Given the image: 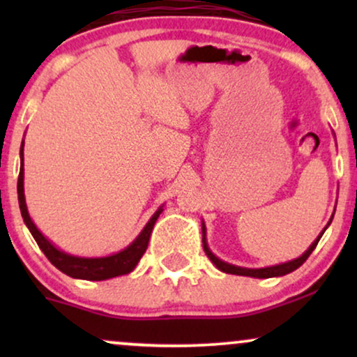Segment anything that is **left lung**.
I'll list each match as a JSON object with an SVG mask.
<instances>
[{
	"instance_id": "1",
	"label": "left lung",
	"mask_w": 357,
	"mask_h": 357,
	"mask_svg": "<svg viewBox=\"0 0 357 357\" xmlns=\"http://www.w3.org/2000/svg\"><path fill=\"white\" fill-rule=\"evenodd\" d=\"M324 231H326V230H324ZM204 233H206V230H204V225H203V248H204V252H206V255L210 257V260L216 265V267L221 270V272L233 273V275H245V277H257V278L278 277V275H285V273L294 272V270L301 267V265L304 264L307 258H309V255L314 252V248L317 247L319 240H321V236H322V233H321V235L317 236V240H315L314 243L310 245L309 250H307L304 255L296 258V260H292V261H287V264L275 265V267H267V268H241V267H235V265L227 264V261H221L218 257L213 255V253L210 252V248H208V245H206V238H204Z\"/></svg>"
}]
</instances>
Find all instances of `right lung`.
Masks as SVG:
<instances>
[{
  "label": "right lung",
  "instance_id": "add662e5",
  "mask_svg": "<svg viewBox=\"0 0 357 357\" xmlns=\"http://www.w3.org/2000/svg\"><path fill=\"white\" fill-rule=\"evenodd\" d=\"M18 202H20V210H22V216L26 223L28 230L31 231L33 238L38 247L42 248L45 257L52 261V265H55L60 272H63L65 275L73 277V278H82V280H105V278H112L124 275V273L132 272L136 268L137 261L141 260V257L144 255L147 245H149V236L153 231L155 220L159 218L162 210L159 208L154 213L153 218L149 220V223L146 225L144 230L141 231V235L132 241V245H129L126 250L116 253V255L104 257V258H79L67 255V253L60 252L59 248H55L48 241L42 233L38 231V228L35 227L33 221H31L30 215H28L26 203H24V192H23V146H22V167H20V176H18Z\"/></svg>",
  "mask_w": 357,
  "mask_h": 357
}]
</instances>
